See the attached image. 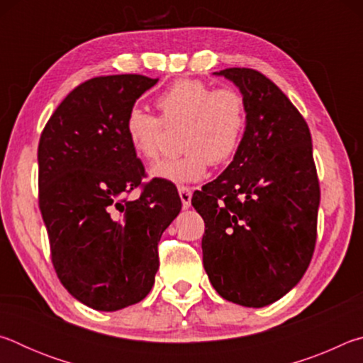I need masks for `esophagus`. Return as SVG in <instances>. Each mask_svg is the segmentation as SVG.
Here are the masks:
<instances>
[{"label":"esophagus","mask_w":363,"mask_h":363,"mask_svg":"<svg viewBox=\"0 0 363 363\" xmlns=\"http://www.w3.org/2000/svg\"><path fill=\"white\" fill-rule=\"evenodd\" d=\"M179 196L182 201V208L184 210H187V208H190V200H192V190L186 186H182L179 187Z\"/></svg>","instance_id":"34e87169"}]
</instances>
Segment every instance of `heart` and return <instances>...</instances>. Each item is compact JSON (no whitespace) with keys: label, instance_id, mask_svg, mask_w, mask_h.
I'll return each instance as SVG.
<instances>
[{"label":"heart","instance_id":"heart-1","mask_svg":"<svg viewBox=\"0 0 363 363\" xmlns=\"http://www.w3.org/2000/svg\"><path fill=\"white\" fill-rule=\"evenodd\" d=\"M160 118L134 107L125 118V134L134 155L145 163L160 157L163 126L179 128L176 158L150 169L155 179L181 186L200 181L210 163L220 164L235 153L247 123L243 96L233 88H218L200 79H179L155 99Z\"/></svg>","mask_w":363,"mask_h":363}]
</instances>
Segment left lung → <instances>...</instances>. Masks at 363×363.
Segmentation results:
<instances>
[{
	"mask_svg": "<svg viewBox=\"0 0 363 363\" xmlns=\"http://www.w3.org/2000/svg\"><path fill=\"white\" fill-rule=\"evenodd\" d=\"M214 75L240 89L247 126L232 163L192 196L205 220L203 266L224 299L264 307L303 279L314 255L320 187L311 131L262 73L233 67Z\"/></svg>",
	"mask_w": 363,
	"mask_h": 363,
	"instance_id": "8db88e82",
	"label": "left lung"
}]
</instances>
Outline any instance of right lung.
<instances>
[{"label":"right lung","instance_id":"add662e5","mask_svg":"<svg viewBox=\"0 0 363 363\" xmlns=\"http://www.w3.org/2000/svg\"><path fill=\"white\" fill-rule=\"evenodd\" d=\"M158 78L108 75L77 86L46 123L38 145L40 210L51 259L67 291L96 311L143 301L158 270V242L181 211L174 184H143L144 164L125 118ZM136 186V201L125 195Z\"/></svg>","mask_w":363,"mask_h":363}]
</instances>
